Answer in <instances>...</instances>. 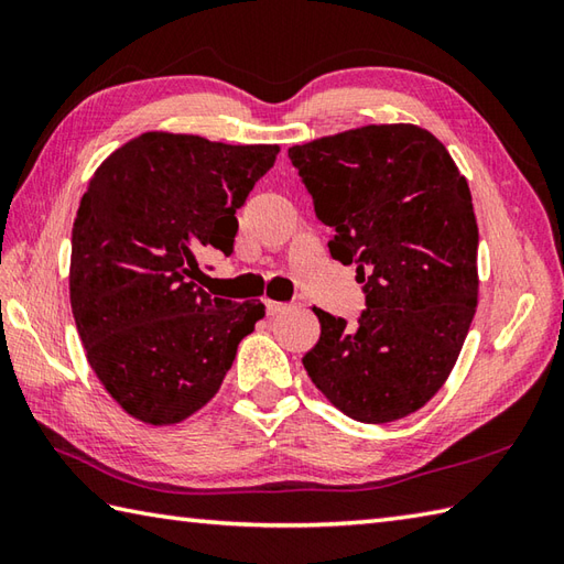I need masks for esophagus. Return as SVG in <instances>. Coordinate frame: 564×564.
I'll list each match as a JSON object with an SVG mask.
<instances>
[{"label": "esophagus", "instance_id": "obj_1", "mask_svg": "<svg viewBox=\"0 0 564 564\" xmlns=\"http://www.w3.org/2000/svg\"><path fill=\"white\" fill-rule=\"evenodd\" d=\"M263 307H267V315H279L285 310V303H275V301H263Z\"/></svg>", "mask_w": 564, "mask_h": 564}]
</instances>
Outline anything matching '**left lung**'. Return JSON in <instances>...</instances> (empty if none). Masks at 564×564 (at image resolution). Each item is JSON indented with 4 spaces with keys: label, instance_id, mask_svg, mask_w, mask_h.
Returning a JSON list of instances; mask_svg holds the SVG:
<instances>
[{
    "label": "left lung",
    "instance_id": "8db88e82",
    "mask_svg": "<svg viewBox=\"0 0 564 564\" xmlns=\"http://www.w3.org/2000/svg\"><path fill=\"white\" fill-rule=\"evenodd\" d=\"M334 227L329 254L366 283L358 325L315 310L303 356L317 390L364 424L402 419L434 398L477 310V220L448 150L412 123L364 126L289 150Z\"/></svg>",
    "mask_w": 564,
    "mask_h": 564
}]
</instances>
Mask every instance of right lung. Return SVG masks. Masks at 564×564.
<instances>
[{
    "label": "right lung",
    "mask_w": 564,
    "mask_h": 564,
    "mask_svg": "<svg viewBox=\"0 0 564 564\" xmlns=\"http://www.w3.org/2000/svg\"><path fill=\"white\" fill-rule=\"evenodd\" d=\"M279 145L150 130L89 178L72 225L69 303L87 361L138 422L172 426L220 390L263 303L210 297L198 261L232 254L237 218Z\"/></svg>",
    "instance_id": "add662e5"
}]
</instances>
